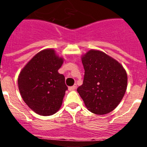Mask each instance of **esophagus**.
Listing matches in <instances>:
<instances>
[{"instance_id":"obj_1","label":"esophagus","mask_w":147,"mask_h":147,"mask_svg":"<svg viewBox=\"0 0 147 147\" xmlns=\"http://www.w3.org/2000/svg\"><path fill=\"white\" fill-rule=\"evenodd\" d=\"M76 87H77V86H76V85L75 84V85H74L73 86L69 87V90H76Z\"/></svg>"}]
</instances>
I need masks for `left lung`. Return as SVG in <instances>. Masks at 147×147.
Masks as SVG:
<instances>
[{
	"mask_svg": "<svg viewBox=\"0 0 147 147\" xmlns=\"http://www.w3.org/2000/svg\"><path fill=\"white\" fill-rule=\"evenodd\" d=\"M85 76L77 92L88 110L97 115L110 113L125 94L127 75L118 61L98 50L82 57Z\"/></svg>",
	"mask_w": 147,
	"mask_h": 147,
	"instance_id": "left-lung-1",
	"label": "left lung"
}]
</instances>
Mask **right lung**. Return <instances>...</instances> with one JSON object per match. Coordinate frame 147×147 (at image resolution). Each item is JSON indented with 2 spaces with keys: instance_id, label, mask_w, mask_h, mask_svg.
<instances>
[{
  "instance_id": "add662e5",
  "label": "right lung",
  "mask_w": 147,
  "mask_h": 147,
  "mask_svg": "<svg viewBox=\"0 0 147 147\" xmlns=\"http://www.w3.org/2000/svg\"><path fill=\"white\" fill-rule=\"evenodd\" d=\"M63 58L54 49H45L32 58L20 71L18 84L25 103L40 115H51L60 108L67 90L64 75L58 70Z\"/></svg>"
}]
</instances>
